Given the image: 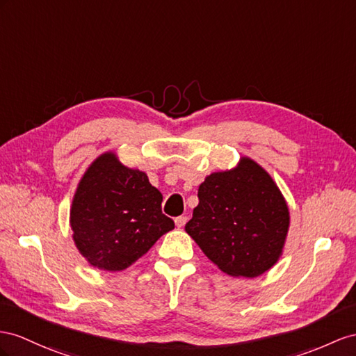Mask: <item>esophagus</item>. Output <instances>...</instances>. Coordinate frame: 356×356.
<instances>
[{"label": "esophagus", "mask_w": 356, "mask_h": 356, "mask_svg": "<svg viewBox=\"0 0 356 356\" xmlns=\"http://www.w3.org/2000/svg\"><path fill=\"white\" fill-rule=\"evenodd\" d=\"M186 221H188V216H184V215L177 216L176 220H175V222H176V225L179 227V229H181V227H184V225L186 224Z\"/></svg>", "instance_id": "34e87169"}]
</instances>
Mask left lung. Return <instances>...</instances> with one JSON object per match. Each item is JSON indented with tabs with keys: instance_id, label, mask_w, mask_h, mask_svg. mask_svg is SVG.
I'll return each instance as SVG.
<instances>
[{
	"instance_id": "left-lung-1",
	"label": "left lung",
	"mask_w": 356,
	"mask_h": 356,
	"mask_svg": "<svg viewBox=\"0 0 356 356\" xmlns=\"http://www.w3.org/2000/svg\"><path fill=\"white\" fill-rule=\"evenodd\" d=\"M289 207L257 162L207 176L185 225L207 259L232 277L254 278L278 261L289 232Z\"/></svg>"
}]
</instances>
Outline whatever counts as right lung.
<instances>
[{"instance_id": "right-lung-1", "label": "right lung", "mask_w": 356, "mask_h": 356, "mask_svg": "<svg viewBox=\"0 0 356 356\" xmlns=\"http://www.w3.org/2000/svg\"><path fill=\"white\" fill-rule=\"evenodd\" d=\"M162 194L140 170L108 152L87 168L74 195L70 227L79 252L100 270H123L175 229Z\"/></svg>"}]
</instances>
